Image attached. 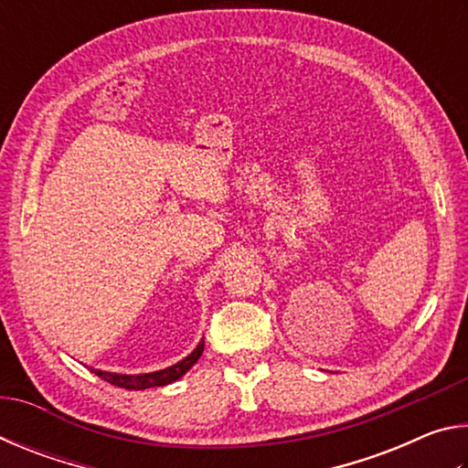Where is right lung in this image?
I'll use <instances>...</instances> for the list:
<instances>
[{
	"label": "right lung",
	"mask_w": 468,
	"mask_h": 468,
	"mask_svg": "<svg viewBox=\"0 0 468 468\" xmlns=\"http://www.w3.org/2000/svg\"><path fill=\"white\" fill-rule=\"evenodd\" d=\"M204 351V343L200 340L197 346L192 353L187 355L186 359H181L179 363L171 367L158 369V371H150V374H136V376H128V374H111V371H101L90 367L92 374H97L99 378L105 379V382L125 388V390H146V388H156V386H167L171 382H176L181 376H186L189 369H192L194 363L200 359V355Z\"/></svg>",
	"instance_id": "obj_1"
}]
</instances>
